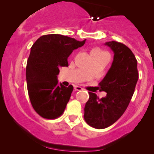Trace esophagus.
I'll use <instances>...</instances> for the list:
<instances>
[{
    "mask_svg": "<svg viewBox=\"0 0 154 154\" xmlns=\"http://www.w3.org/2000/svg\"><path fill=\"white\" fill-rule=\"evenodd\" d=\"M74 89L75 90V91H82L83 88L79 87V86H77V85H75V88H74Z\"/></svg>",
    "mask_w": 154,
    "mask_h": 154,
    "instance_id": "1",
    "label": "esophagus"
}]
</instances>
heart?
<instances>
[{
    "label": "heart",
    "instance_id": "obj_1",
    "mask_svg": "<svg viewBox=\"0 0 154 154\" xmlns=\"http://www.w3.org/2000/svg\"><path fill=\"white\" fill-rule=\"evenodd\" d=\"M95 51H99V50H98V49H95Z\"/></svg>",
    "mask_w": 154,
    "mask_h": 154
}]
</instances>
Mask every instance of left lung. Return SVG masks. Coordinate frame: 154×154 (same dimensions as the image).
<instances>
[{"label": "left lung", "instance_id": "8db88e82", "mask_svg": "<svg viewBox=\"0 0 154 154\" xmlns=\"http://www.w3.org/2000/svg\"><path fill=\"white\" fill-rule=\"evenodd\" d=\"M114 52L112 64L99 83L101 90L107 93L99 98L95 93H89L85 104L84 119L88 125L96 129L111 126L121 117L133 95L138 79L137 60L128 46L116 41L106 42Z\"/></svg>", "mask_w": 154, "mask_h": 154}]
</instances>
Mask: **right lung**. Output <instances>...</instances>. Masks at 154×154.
<instances>
[{
  "instance_id": "right-lung-1",
  "label": "right lung",
  "mask_w": 154,
  "mask_h": 154,
  "mask_svg": "<svg viewBox=\"0 0 154 154\" xmlns=\"http://www.w3.org/2000/svg\"><path fill=\"white\" fill-rule=\"evenodd\" d=\"M85 40L51 34L39 38L32 46L26 67V85L32 106L42 117L54 119L64 111L73 86L59 85V68L69 66V55Z\"/></svg>"
}]
</instances>
